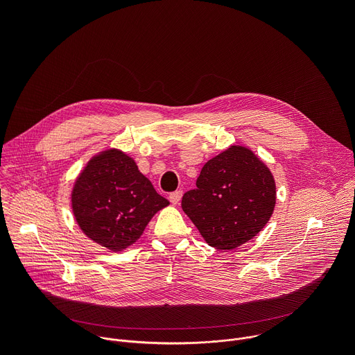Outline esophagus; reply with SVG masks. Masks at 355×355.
I'll return each mask as SVG.
<instances>
[{
	"label": "esophagus",
	"mask_w": 355,
	"mask_h": 355,
	"mask_svg": "<svg viewBox=\"0 0 355 355\" xmlns=\"http://www.w3.org/2000/svg\"><path fill=\"white\" fill-rule=\"evenodd\" d=\"M181 196H182V192H181V191L171 192V193H170V202H171L173 205H178L180 200H181Z\"/></svg>",
	"instance_id": "esophagus-1"
}]
</instances>
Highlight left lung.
Returning <instances> with one entry per match:
<instances>
[{
  "mask_svg": "<svg viewBox=\"0 0 355 355\" xmlns=\"http://www.w3.org/2000/svg\"><path fill=\"white\" fill-rule=\"evenodd\" d=\"M275 199L270 168L250 148L230 146L202 167L181 207L209 245L232 250L263 230Z\"/></svg>",
  "mask_w": 355,
  "mask_h": 355,
  "instance_id": "1",
  "label": "left lung"
}]
</instances>
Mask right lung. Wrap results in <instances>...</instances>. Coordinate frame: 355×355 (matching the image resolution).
<instances>
[{"instance_id": "1", "label": "right lung", "mask_w": 355, "mask_h": 355, "mask_svg": "<svg viewBox=\"0 0 355 355\" xmlns=\"http://www.w3.org/2000/svg\"><path fill=\"white\" fill-rule=\"evenodd\" d=\"M170 202L118 148L94 156L77 177L71 208L83 233L111 251L132 245Z\"/></svg>"}]
</instances>
